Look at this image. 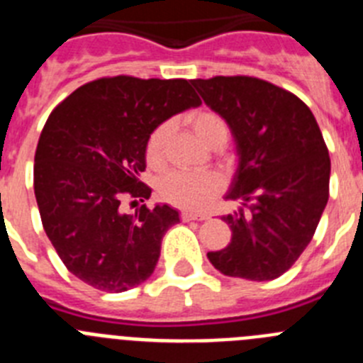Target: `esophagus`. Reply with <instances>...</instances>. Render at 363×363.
I'll list each match as a JSON object with an SVG mask.
<instances>
[{"instance_id":"obj_1","label":"esophagus","mask_w":363,"mask_h":363,"mask_svg":"<svg viewBox=\"0 0 363 363\" xmlns=\"http://www.w3.org/2000/svg\"><path fill=\"white\" fill-rule=\"evenodd\" d=\"M179 218L184 221H189V220H207V216L205 214H196V213H191V211H182L179 213Z\"/></svg>"}]
</instances>
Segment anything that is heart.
<instances>
[{
  "mask_svg": "<svg viewBox=\"0 0 363 363\" xmlns=\"http://www.w3.org/2000/svg\"><path fill=\"white\" fill-rule=\"evenodd\" d=\"M192 133L200 138L205 145L218 149L223 147L229 138V125L218 112L211 108L192 112L187 118ZM171 134V123L163 121L149 134L145 143V160L150 167H162L165 162V145ZM160 196L167 203L182 209L201 211L209 207L211 201L221 191V178L214 172H169L160 179Z\"/></svg>",
  "mask_w": 363,
  "mask_h": 363,
  "instance_id": "1",
  "label": "heart"
}]
</instances>
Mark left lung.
<instances>
[{
    "instance_id": "1",
    "label": "left lung",
    "mask_w": 363,
    "mask_h": 363,
    "mask_svg": "<svg viewBox=\"0 0 363 363\" xmlns=\"http://www.w3.org/2000/svg\"><path fill=\"white\" fill-rule=\"evenodd\" d=\"M203 101L230 127L240 165L227 200L230 243L207 252L227 277L274 280L313 240L329 200L331 158L313 112L293 92L255 76L192 79Z\"/></svg>"
}]
</instances>
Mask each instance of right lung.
I'll return each instance as SVG.
<instances>
[{
	"instance_id": "obj_1",
	"label": "right lung",
	"mask_w": 363,
	"mask_h": 363,
	"mask_svg": "<svg viewBox=\"0 0 363 363\" xmlns=\"http://www.w3.org/2000/svg\"><path fill=\"white\" fill-rule=\"evenodd\" d=\"M201 99L187 79L99 78L50 112L34 156L41 223L65 267L94 289L123 293L152 274L162 240L179 216L169 205L123 213L149 200V134Z\"/></svg>"
}]
</instances>
